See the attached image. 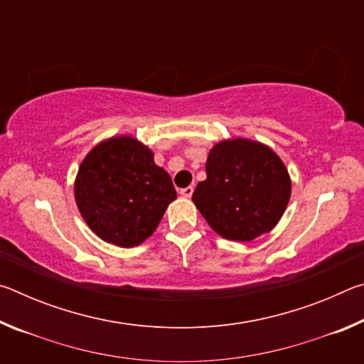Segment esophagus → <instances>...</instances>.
<instances>
[{
	"instance_id": "obj_1",
	"label": "esophagus",
	"mask_w": 364,
	"mask_h": 364,
	"mask_svg": "<svg viewBox=\"0 0 364 364\" xmlns=\"http://www.w3.org/2000/svg\"><path fill=\"white\" fill-rule=\"evenodd\" d=\"M193 193H194V188H193V186H188V188L180 189V194H181L183 197H186V199H189V197L193 196Z\"/></svg>"
}]
</instances>
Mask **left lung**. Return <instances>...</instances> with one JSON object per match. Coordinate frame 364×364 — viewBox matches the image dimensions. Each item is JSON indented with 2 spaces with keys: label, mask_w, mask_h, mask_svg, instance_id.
Here are the masks:
<instances>
[{
  "label": "left lung",
  "mask_w": 364,
  "mask_h": 364,
  "mask_svg": "<svg viewBox=\"0 0 364 364\" xmlns=\"http://www.w3.org/2000/svg\"><path fill=\"white\" fill-rule=\"evenodd\" d=\"M207 178L193 202L212 230L249 242L278 225L291 199V176L271 147L258 141L223 139L208 152Z\"/></svg>",
  "instance_id": "left-lung-1"
}]
</instances>
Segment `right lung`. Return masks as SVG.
<instances>
[{
    "instance_id": "obj_1",
    "label": "right lung",
    "mask_w": 364,
    "mask_h": 364,
    "mask_svg": "<svg viewBox=\"0 0 364 364\" xmlns=\"http://www.w3.org/2000/svg\"><path fill=\"white\" fill-rule=\"evenodd\" d=\"M73 194L90 230L127 249L143 244L176 199L170 175L132 134L104 139L86 154Z\"/></svg>"
}]
</instances>
